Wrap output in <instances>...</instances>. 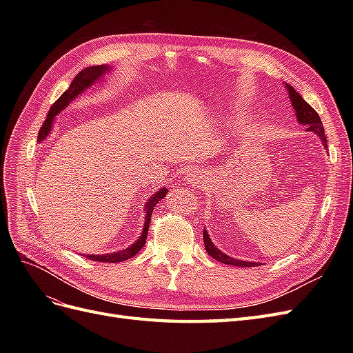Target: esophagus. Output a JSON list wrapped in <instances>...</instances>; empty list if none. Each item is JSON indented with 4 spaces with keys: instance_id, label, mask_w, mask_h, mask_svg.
<instances>
[{
    "instance_id": "1",
    "label": "esophagus",
    "mask_w": 353,
    "mask_h": 353,
    "mask_svg": "<svg viewBox=\"0 0 353 353\" xmlns=\"http://www.w3.org/2000/svg\"><path fill=\"white\" fill-rule=\"evenodd\" d=\"M184 181H187V183L194 184V183H197V178H196L193 174H188V175L185 176V179H184Z\"/></svg>"
}]
</instances>
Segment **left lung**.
<instances>
[{"label":"left lung","instance_id":"left-lung-1","mask_svg":"<svg viewBox=\"0 0 353 353\" xmlns=\"http://www.w3.org/2000/svg\"><path fill=\"white\" fill-rule=\"evenodd\" d=\"M285 88L288 91V95H290V100H292V104H293V109L296 112V117H297V122L303 125L307 131H312L315 134L319 135V138H321V141L324 144V147L327 148V137L324 134V126H323V122L321 119H319L318 113L309 105L303 99L302 95L299 94L292 85L285 83ZM203 241H205V249L206 252L212 256L213 259H216L218 262H222V263H227V265H234V266H243V268H245V266H259V262H248V261H240V259H236V258H231V256L222 253L215 244L212 243L209 234L206 230H203Z\"/></svg>","mask_w":353,"mask_h":353}]
</instances>
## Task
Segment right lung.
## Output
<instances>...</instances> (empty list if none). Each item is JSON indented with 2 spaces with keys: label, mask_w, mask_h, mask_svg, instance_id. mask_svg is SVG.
I'll list each match as a JSON object with an SVG mask.
<instances>
[{
  "label": "right lung",
  "mask_w": 353,
  "mask_h": 353,
  "mask_svg": "<svg viewBox=\"0 0 353 353\" xmlns=\"http://www.w3.org/2000/svg\"><path fill=\"white\" fill-rule=\"evenodd\" d=\"M105 72H110V66H105V65H100V66H90V68H85L83 70H81L77 77H74V79L72 81L70 87L63 92L60 97L56 100V103L51 105V109L47 114V119L46 122L42 123L41 130H39V134H38V143L44 141L47 135L50 134L51 128H52V121H54L56 114H59L63 109H66L68 105L78 97V95H81V92H83L87 88H90L91 85L99 81L103 74ZM168 193L166 188H160L156 194H153L150 199L147 200L145 203V222H144V228H143V232L141 236L138 237V240L130 245V248H126L121 252H116V253H109V254H87V258L91 259V261H97V262H110V263H114V262H122V261H126L132 258V256H135L138 252H140V249L143 248V245L145 244V239H147V234H148V225H150V219H152V213H153V209L156 208V205H159V201L162 200Z\"/></svg>",
  "instance_id": "obj_1"
}]
</instances>
